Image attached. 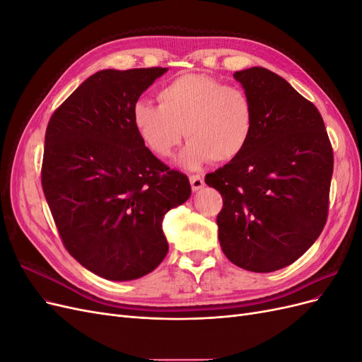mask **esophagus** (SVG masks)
Returning a JSON list of instances; mask_svg holds the SVG:
<instances>
[{"label":"esophagus","instance_id":"34e87169","mask_svg":"<svg viewBox=\"0 0 362 362\" xmlns=\"http://www.w3.org/2000/svg\"><path fill=\"white\" fill-rule=\"evenodd\" d=\"M190 185H192V190L193 192H198L204 187V178L201 177V175H190Z\"/></svg>","mask_w":362,"mask_h":362}]
</instances>
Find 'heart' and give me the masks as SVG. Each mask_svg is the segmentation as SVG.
I'll list each match as a JSON object with an SVG mask.
<instances>
[{
    "label": "heart",
    "mask_w": 362,
    "mask_h": 362,
    "mask_svg": "<svg viewBox=\"0 0 362 362\" xmlns=\"http://www.w3.org/2000/svg\"><path fill=\"white\" fill-rule=\"evenodd\" d=\"M157 98L160 105L136 101L131 116L141 144L158 158H170L185 134L190 140L181 154L182 166L233 161L254 133V103L240 86L182 74L164 84Z\"/></svg>",
    "instance_id": "obj_1"
}]
</instances>
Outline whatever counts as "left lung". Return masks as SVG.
Returning <instances> with one entry per match:
<instances>
[{"mask_svg":"<svg viewBox=\"0 0 362 362\" xmlns=\"http://www.w3.org/2000/svg\"><path fill=\"white\" fill-rule=\"evenodd\" d=\"M255 127L246 149L205 182L223 198L218 242L235 266L269 273L290 266L323 231L334 154L315 105L266 68L237 71Z\"/></svg>","mask_w":362,"mask_h":362,"instance_id":"1","label":"left lung"}]
</instances>
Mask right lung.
Here are the masks:
<instances>
[{
    "mask_svg": "<svg viewBox=\"0 0 362 362\" xmlns=\"http://www.w3.org/2000/svg\"><path fill=\"white\" fill-rule=\"evenodd\" d=\"M168 68L104 69L52 113L42 161L62 242L83 267L108 281L148 275L166 257L163 218L190 198L189 178L141 144L133 105Z\"/></svg>",
    "mask_w": 362,
    "mask_h": 362,
    "instance_id": "right-lung-1",
    "label": "right lung"
}]
</instances>
